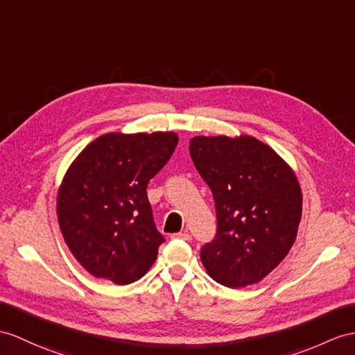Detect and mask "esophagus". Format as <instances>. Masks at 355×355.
<instances>
[{
  "label": "esophagus",
  "mask_w": 355,
  "mask_h": 355,
  "mask_svg": "<svg viewBox=\"0 0 355 355\" xmlns=\"http://www.w3.org/2000/svg\"><path fill=\"white\" fill-rule=\"evenodd\" d=\"M173 239H182V241H191V235L188 232H179L171 236Z\"/></svg>",
  "instance_id": "obj_1"
}]
</instances>
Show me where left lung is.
Segmentation results:
<instances>
[{
  "label": "left lung",
  "instance_id": "1",
  "mask_svg": "<svg viewBox=\"0 0 355 355\" xmlns=\"http://www.w3.org/2000/svg\"><path fill=\"white\" fill-rule=\"evenodd\" d=\"M189 153L217 211V233L200 252L206 272L227 288L261 282L295 243L302 209L295 173L250 135L194 137Z\"/></svg>",
  "mask_w": 355,
  "mask_h": 355
}]
</instances>
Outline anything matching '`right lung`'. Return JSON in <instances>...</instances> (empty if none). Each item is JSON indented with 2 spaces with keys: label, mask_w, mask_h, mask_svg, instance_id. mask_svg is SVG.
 Returning <instances> with one entry per match:
<instances>
[{
  "label": "right lung",
  "mask_w": 355,
  "mask_h": 355,
  "mask_svg": "<svg viewBox=\"0 0 355 355\" xmlns=\"http://www.w3.org/2000/svg\"><path fill=\"white\" fill-rule=\"evenodd\" d=\"M175 132L98 137L66 171L57 217L75 259L98 279L129 284L157 261V230L148 184L178 146Z\"/></svg>",
  "instance_id": "1"
}]
</instances>
